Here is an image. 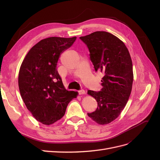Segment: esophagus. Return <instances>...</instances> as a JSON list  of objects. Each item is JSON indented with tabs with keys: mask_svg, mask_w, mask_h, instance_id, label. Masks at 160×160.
Returning a JSON list of instances; mask_svg holds the SVG:
<instances>
[{
	"mask_svg": "<svg viewBox=\"0 0 160 160\" xmlns=\"http://www.w3.org/2000/svg\"><path fill=\"white\" fill-rule=\"evenodd\" d=\"M79 95H84V94H85V91L83 89H81V90L79 91Z\"/></svg>",
	"mask_w": 160,
	"mask_h": 160,
	"instance_id": "34e87169",
	"label": "esophagus"
}]
</instances>
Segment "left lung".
I'll return each mask as SVG.
<instances>
[{"label": "left lung", "mask_w": 160, "mask_h": 160, "mask_svg": "<svg viewBox=\"0 0 160 160\" xmlns=\"http://www.w3.org/2000/svg\"><path fill=\"white\" fill-rule=\"evenodd\" d=\"M80 39L88 47L95 70L104 74L101 91H88L98 105L88 115L97 123L108 124L119 117L128 103L133 80L132 61L124 42L108 32L96 31Z\"/></svg>", "instance_id": "1"}]
</instances>
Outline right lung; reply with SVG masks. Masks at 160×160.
<instances>
[{
  "label": "right lung",
  "mask_w": 160,
  "mask_h": 160,
  "mask_svg": "<svg viewBox=\"0 0 160 160\" xmlns=\"http://www.w3.org/2000/svg\"><path fill=\"white\" fill-rule=\"evenodd\" d=\"M77 37H52L37 42L28 52L18 72V88L27 108L38 122L49 125L61 119L78 92L67 91L57 70L61 53Z\"/></svg>",
  "instance_id": "1"
}]
</instances>
